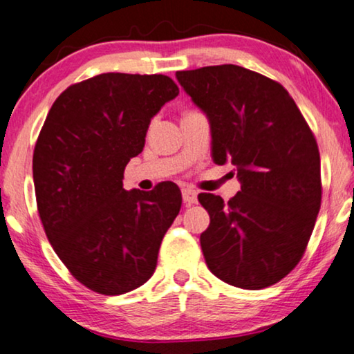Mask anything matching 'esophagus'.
<instances>
[{"label":"esophagus","instance_id":"1","mask_svg":"<svg viewBox=\"0 0 354 354\" xmlns=\"http://www.w3.org/2000/svg\"><path fill=\"white\" fill-rule=\"evenodd\" d=\"M182 198H183V203L185 205H195L198 201V193L195 190H192V188H183L182 190Z\"/></svg>","mask_w":354,"mask_h":354}]
</instances>
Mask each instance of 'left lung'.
I'll return each instance as SVG.
<instances>
[{
    "label": "left lung",
    "instance_id": "obj_1",
    "mask_svg": "<svg viewBox=\"0 0 354 354\" xmlns=\"http://www.w3.org/2000/svg\"><path fill=\"white\" fill-rule=\"evenodd\" d=\"M178 84L207 115L216 164L236 167L241 190L209 212L200 243L216 277L239 288L277 283L303 258L321 209L316 138L279 82L234 64L178 71Z\"/></svg>",
    "mask_w": 354,
    "mask_h": 354
}]
</instances>
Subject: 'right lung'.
Returning a JSON list of instances; mask_svg holds the SVG:
<instances>
[{
	"instance_id": "1",
	"label": "right lung",
	"mask_w": 354,
	"mask_h": 354,
	"mask_svg": "<svg viewBox=\"0 0 354 354\" xmlns=\"http://www.w3.org/2000/svg\"><path fill=\"white\" fill-rule=\"evenodd\" d=\"M178 95L171 77L108 72L71 85L53 103L33 151L38 214L69 272L101 295L151 277L162 236L182 206L174 182L124 190L151 119Z\"/></svg>"
}]
</instances>
